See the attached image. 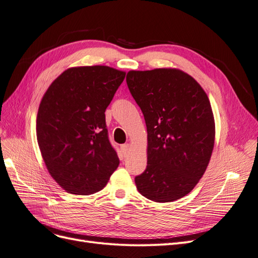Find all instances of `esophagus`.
<instances>
[{
	"label": "esophagus",
	"mask_w": 258,
	"mask_h": 258,
	"mask_svg": "<svg viewBox=\"0 0 258 258\" xmlns=\"http://www.w3.org/2000/svg\"><path fill=\"white\" fill-rule=\"evenodd\" d=\"M120 150H121V153H122L123 158H126L128 154H129V152H130V146L128 145V144H125V145H121Z\"/></svg>",
	"instance_id": "obj_1"
}]
</instances>
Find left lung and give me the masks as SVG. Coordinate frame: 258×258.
I'll list each match as a JSON object with an SVG mask.
<instances>
[{"label": "left lung", "mask_w": 258, "mask_h": 258, "mask_svg": "<svg viewBox=\"0 0 258 258\" xmlns=\"http://www.w3.org/2000/svg\"><path fill=\"white\" fill-rule=\"evenodd\" d=\"M148 133L147 167L136 177L149 200L171 202L187 195L207 169L215 142L209 97L177 69L130 71L126 77Z\"/></svg>", "instance_id": "left-lung-1"}]
</instances>
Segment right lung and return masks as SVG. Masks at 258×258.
I'll list each match as a JSON object with an SVG mask.
<instances>
[{
  "mask_svg": "<svg viewBox=\"0 0 258 258\" xmlns=\"http://www.w3.org/2000/svg\"><path fill=\"white\" fill-rule=\"evenodd\" d=\"M125 75L106 66L72 68L53 81L41 100L39 148L50 176L70 194L99 191L118 166L105 112Z\"/></svg>",
  "mask_w": 258,
  "mask_h": 258,
  "instance_id": "1",
  "label": "right lung"
}]
</instances>
